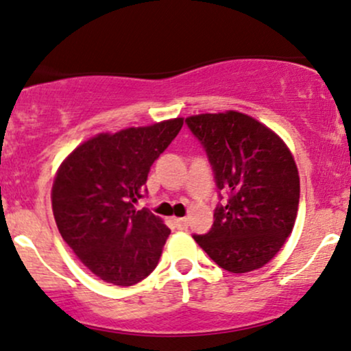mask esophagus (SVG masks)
Here are the masks:
<instances>
[{"label":"esophagus","instance_id":"34e87169","mask_svg":"<svg viewBox=\"0 0 351 351\" xmlns=\"http://www.w3.org/2000/svg\"><path fill=\"white\" fill-rule=\"evenodd\" d=\"M172 222H174V226L179 228V230H184V228H187V226H189V220L186 217L172 219Z\"/></svg>","mask_w":351,"mask_h":351}]
</instances>
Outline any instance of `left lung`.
Segmentation results:
<instances>
[{"label": "left lung", "instance_id": "1", "mask_svg": "<svg viewBox=\"0 0 351 351\" xmlns=\"http://www.w3.org/2000/svg\"><path fill=\"white\" fill-rule=\"evenodd\" d=\"M186 124L206 149L217 189L228 195L195 242L232 274L261 269L297 219L300 179L292 152L271 129L237 111L191 116Z\"/></svg>", "mask_w": 351, "mask_h": 351}]
</instances>
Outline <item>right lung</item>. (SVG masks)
<instances>
[{
  "label": "right lung",
  "mask_w": 351,
  "mask_h": 351,
  "mask_svg": "<svg viewBox=\"0 0 351 351\" xmlns=\"http://www.w3.org/2000/svg\"><path fill=\"white\" fill-rule=\"evenodd\" d=\"M184 119L102 132L77 145L54 177L51 202L59 234L101 280L131 287L157 267L169 227L137 200L151 165Z\"/></svg>",
  "instance_id": "obj_1"
}]
</instances>
